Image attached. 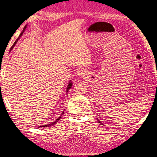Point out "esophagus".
Listing matches in <instances>:
<instances>
[{
  "label": "esophagus",
  "mask_w": 157,
  "mask_h": 157,
  "mask_svg": "<svg viewBox=\"0 0 157 157\" xmlns=\"http://www.w3.org/2000/svg\"><path fill=\"white\" fill-rule=\"evenodd\" d=\"M87 71L84 69H81V70L78 71V74H77V76H78L79 78H83V77H86L87 76Z\"/></svg>",
  "instance_id": "34e87169"
}]
</instances>
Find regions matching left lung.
Instances as JSON below:
<instances>
[{
    "mask_svg": "<svg viewBox=\"0 0 157 157\" xmlns=\"http://www.w3.org/2000/svg\"><path fill=\"white\" fill-rule=\"evenodd\" d=\"M97 120H98V122H99V123H101V124H102V123H101V122H100V121H99V119H98V118H97Z\"/></svg>",
    "mask_w": 157,
    "mask_h": 157,
    "instance_id": "left-lung-1",
    "label": "left lung"
}]
</instances>
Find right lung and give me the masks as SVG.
I'll return each mask as SVG.
<instances>
[{
  "mask_svg": "<svg viewBox=\"0 0 157 157\" xmlns=\"http://www.w3.org/2000/svg\"><path fill=\"white\" fill-rule=\"evenodd\" d=\"M26 28H27V25H25V27L24 28V30H23V31L21 33V34H20V35L19 36V37L17 38V40L15 41V42L14 43V44L12 45V47H11V49H10V51H11L12 48H13L14 47V46L16 45V44L17 43V42H18V40H19V38L21 37V35H23V33H24V31H25V30L26 29ZM71 86H72V83H71V81H69V83H68V85H67V88H66V93H67V92H68V91L69 90V89H70L71 88ZM64 114V110L63 111V113H61V115H60V116L58 118H57V120H56V121L55 122H53L52 123H51V124H47V125H42V126H39V127H37L38 128H40V127H51V126H52V125H53V124H55L56 123H57L59 120H60V118H61V116L62 115H63Z\"/></svg>",
  "mask_w": 157,
  "mask_h": 157,
  "instance_id": "1",
  "label": "right lung"
}]
</instances>
